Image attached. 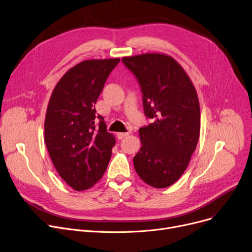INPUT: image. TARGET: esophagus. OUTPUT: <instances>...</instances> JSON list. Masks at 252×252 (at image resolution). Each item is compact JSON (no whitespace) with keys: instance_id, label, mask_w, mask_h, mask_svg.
<instances>
[{"instance_id":"esophagus-1","label":"esophagus","mask_w":252,"mask_h":252,"mask_svg":"<svg viewBox=\"0 0 252 252\" xmlns=\"http://www.w3.org/2000/svg\"><path fill=\"white\" fill-rule=\"evenodd\" d=\"M129 134H130V132H125V133H118L117 136H118V138H119V139H123L124 137L128 136Z\"/></svg>"}]
</instances>
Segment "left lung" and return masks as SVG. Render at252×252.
<instances>
[{
  "label": "left lung",
  "mask_w": 252,
  "mask_h": 252,
  "mask_svg": "<svg viewBox=\"0 0 252 252\" xmlns=\"http://www.w3.org/2000/svg\"><path fill=\"white\" fill-rule=\"evenodd\" d=\"M142 93L144 115L140 151L133 158L140 178L155 188L178 180L196 149L200 132L197 94L187 73L168 55L149 53L122 58Z\"/></svg>",
  "instance_id": "1"
}]
</instances>
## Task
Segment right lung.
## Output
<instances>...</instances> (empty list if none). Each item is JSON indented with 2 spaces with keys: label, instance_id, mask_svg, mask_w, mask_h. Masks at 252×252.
<instances>
[{
  "label": "right lung",
  "instance_id": "obj_1",
  "mask_svg": "<svg viewBox=\"0 0 252 252\" xmlns=\"http://www.w3.org/2000/svg\"><path fill=\"white\" fill-rule=\"evenodd\" d=\"M119 62V58L83 61L64 74L51 95L44 141L57 172L74 190L93 187L110 161L116 140L96 116L95 102Z\"/></svg>",
  "mask_w": 252,
  "mask_h": 252
}]
</instances>
